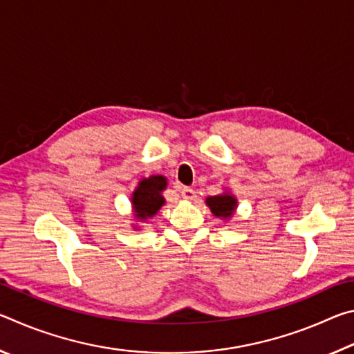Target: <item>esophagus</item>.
Segmentation results:
<instances>
[{
    "label": "esophagus",
    "instance_id": "34e87169",
    "mask_svg": "<svg viewBox=\"0 0 354 354\" xmlns=\"http://www.w3.org/2000/svg\"><path fill=\"white\" fill-rule=\"evenodd\" d=\"M181 198L185 201H194L196 198V192L190 187H183L181 189Z\"/></svg>",
    "mask_w": 354,
    "mask_h": 354
}]
</instances>
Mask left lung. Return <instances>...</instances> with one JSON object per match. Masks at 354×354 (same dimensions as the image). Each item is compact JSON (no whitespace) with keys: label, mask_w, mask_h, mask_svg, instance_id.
<instances>
[{"label":"left lung","mask_w":354,"mask_h":354,"mask_svg":"<svg viewBox=\"0 0 354 354\" xmlns=\"http://www.w3.org/2000/svg\"><path fill=\"white\" fill-rule=\"evenodd\" d=\"M206 205L211 209V212L215 215V217L227 220L232 217L236 207H237V200L234 195H231L230 192H225L221 195H215V196H207L206 198Z\"/></svg>","instance_id":"obj_1"}]
</instances>
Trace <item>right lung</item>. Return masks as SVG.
Listing matches in <instances>:
<instances>
[{"label": "right lung", "mask_w": 354, "mask_h": 354, "mask_svg": "<svg viewBox=\"0 0 354 354\" xmlns=\"http://www.w3.org/2000/svg\"><path fill=\"white\" fill-rule=\"evenodd\" d=\"M167 187V178L162 175H153L140 179L139 185L133 192L131 203H133L134 217L137 220H148L154 217L160 207L165 205L162 192Z\"/></svg>", "instance_id": "1"}]
</instances>
